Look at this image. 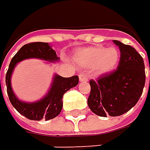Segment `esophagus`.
Instances as JSON below:
<instances>
[{
    "label": "esophagus",
    "instance_id": "34e87169",
    "mask_svg": "<svg viewBox=\"0 0 150 150\" xmlns=\"http://www.w3.org/2000/svg\"><path fill=\"white\" fill-rule=\"evenodd\" d=\"M88 80V78L85 75V73H80L79 74V81L81 82H86Z\"/></svg>",
    "mask_w": 150,
    "mask_h": 150
}]
</instances>
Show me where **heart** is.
I'll return each instance as SVG.
<instances>
[{
	"label": "heart",
	"mask_w": 150,
	"mask_h": 150,
	"mask_svg": "<svg viewBox=\"0 0 150 150\" xmlns=\"http://www.w3.org/2000/svg\"><path fill=\"white\" fill-rule=\"evenodd\" d=\"M119 55V51L114 47H91L77 50L73 58L79 65L85 68L93 67L96 73L103 74L111 71L117 65Z\"/></svg>",
	"instance_id": "heart-1"
}]
</instances>
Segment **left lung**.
Instances as JSON below:
<instances>
[{
	"mask_svg": "<svg viewBox=\"0 0 150 150\" xmlns=\"http://www.w3.org/2000/svg\"><path fill=\"white\" fill-rule=\"evenodd\" d=\"M114 43L120 50L117 70L89 81L88 107L96 115L104 117L120 116L132 109L142 96L146 80L142 55L129 45L118 40Z\"/></svg>",
	"mask_w": 150,
	"mask_h": 150,
	"instance_id": "obj_1",
	"label": "left lung"
}]
</instances>
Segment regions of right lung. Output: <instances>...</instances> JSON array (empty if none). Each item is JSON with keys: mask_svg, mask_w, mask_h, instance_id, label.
<instances>
[{"mask_svg": "<svg viewBox=\"0 0 150 150\" xmlns=\"http://www.w3.org/2000/svg\"><path fill=\"white\" fill-rule=\"evenodd\" d=\"M27 58H40L50 62L59 59L57 57L55 51L47 42H32L24 45L11 59L6 73V86L8 99L13 107L28 119L40 121L42 118L45 120L54 118L62 110L64 93L79 84V77L75 75L71 78H64L55 75L51 89L43 99L33 103H23L14 95L10 85V77L16 63Z\"/></svg>", "mask_w": 150, "mask_h": 150, "instance_id": "add662e5", "label": "right lung"}]
</instances>
